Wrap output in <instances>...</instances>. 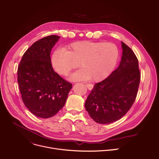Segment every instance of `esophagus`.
Here are the masks:
<instances>
[{
  "label": "esophagus",
  "instance_id": "1",
  "mask_svg": "<svg viewBox=\"0 0 159 159\" xmlns=\"http://www.w3.org/2000/svg\"><path fill=\"white\" fill-rule=\"evenodd\" d=\"M86 88H87L89 90H91V89L93 88V86L91 85V84H86Z\"/></svg>",
  "mask_w": 159,
  "mask_h": 159
}]
</instances>
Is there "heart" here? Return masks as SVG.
<instances>
[{
  "instance_id": "obj_1",
  "label": "heart",
  "mask_w": 159,
  "mask_h": 159,
  "mask_svg": "<svg viewBox=\"0 0 159 159\" xmlns=\"http://www.w3.org/2000/svg\"><path fill=\"white\" fill-rule=\"evenodd\" d=\"M119 50L114 44L90 41L73 42L65 48H57L51 57L52 68L60 75L67 76L73 69L82 68L73 73V81L92 79L99 82L107 78L114 69Z\"/></svg>"
}]
</instances>
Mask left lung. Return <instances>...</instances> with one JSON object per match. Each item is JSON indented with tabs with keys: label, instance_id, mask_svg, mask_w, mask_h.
I'll return each instance as SVG.
<instances>
[{
	"label": "left lung",
	"instance_id": "8db88e82",
	"mask_svg": "<svg viewBox=\"0 0 159 159\" xmlns=\"http://www.w3.org/2000/svg\"><path fill=\"white\" fill-rule=\"evenodd\" d=\"M118 68L105 80L94 84L85 102L91 118L100 124L121 119L134 103L140 83L139 62L132 49L121 41Z\"/></svg>",
	"mask_w": 159,
	"mask_h": 159
}]
</instances>
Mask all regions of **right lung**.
Segmentation results:
<instances>
[{"label":"right lung","mask_w":159,"mask_h":159,"mask_svg":"<svg viewBox=\"0 0 159 159\" xmlns=\"http://www.w3.org/2000/svg\"><path fill=\"white\" fill-rule=\"evenodd\" d=\"M60 36L51 35L36 41L24 53L18 67V83L25 107L37 117L56 115L67 100L72 84L52 66L51 50Z\"/></svg>","instance_id":"add662e5"}]
</instances>
